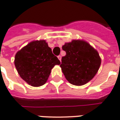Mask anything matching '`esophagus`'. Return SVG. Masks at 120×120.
<instances>
[{
	"label": "esophagus",
	"instance_id": "34e87169",
	"mask_svg": "<svg viewBox=\"0 0 120 120\" xmlns=\"http://www.w3.org/2000/svg\"><path fill=\"white\" fill-rule=\"evenodd\" d=\"M57 57H58V59H59V61H61V56H57Z\"/></svg>",
	"mask_w": 120,
	"mask_h": 120
}]
</instances>
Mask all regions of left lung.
<instances>
[{"label":"left lung","mask_w":120,"mask_h":120,"mask_svg":"<svg viewBox=\"0 0 120 120\" xmlns=\"http://www.w3.org/2000/svg\"><path fill=\"white\" fill-rule=\"evenodd\" d=\"M62 48L66 54L62 57L60 66L67 80L76 86L91 80L101 62L98 51L82 40H73Z\"/></svg>","instance_id":"obj_1"}]
</instances>
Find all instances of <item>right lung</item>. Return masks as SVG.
Wrapping results in <instances>:
<instances>
[{
    "label": "right lung",
    "instance_id": "right-lung-1",
    "mask_svg": "<svg viewBox=\"0 0 120 120\" xmlns=\"http://www.w3.org/2000/svg\"><path fill=\"white\" fill-rule=\"evenodd\" d=\"M60 63L44 40L30 42L15 56V66L19 75L34 87L45 84L52 69Z\"/></svg>",
    "mask_w": 120,
    "mask_h": 120
}]
</instances>
